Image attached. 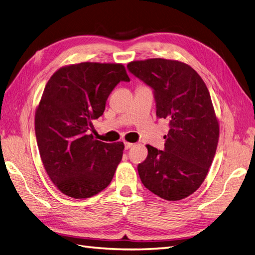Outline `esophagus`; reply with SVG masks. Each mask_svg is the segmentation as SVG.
I'll return each mask as SVG.
<instances>
[{
    "label": "esophagus",
    "mask_w": 255,
    "mask_h": 255,
    "mask_svg": "<svg viewBox=\"0 0 255 255\" xmlns=\"http://www.w3.org/2000/svg\"><path fill=\"white\" fill-rule=\"evenodd\" d=\"M125 145H126V149H129V148H132V146L134 145V143L126 141V142H125Z\"/></svg>",
    "instance_id": "esophagus-1"
}]
</instances>
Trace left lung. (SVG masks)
Returning <instances> with one entry per match:
<instances>
[{"mask_svg": "<svg viewBox=\"0 0 255 255\" xmlns=\"http://www.w3.org/2000/svg\"><path fill=\"white\" fill-rule=\"evenodd\" d=\"M128 69L153 89L156 116L169 121L165 149L146 144L138 165L140 180L168 201L187 198L205 180L217 149L219 123L210 92L194 69L179 60L130 61Z\"/></svg>", "mask_w": 255, "mask_h": 255, "instance_id": "obj_1", "label": "left lung"}]
</instances>
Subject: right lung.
<instances>
[{
  "instance_id": "add662e5",
  "label": "right lung",
  "mask_w": 255,
  "mask_h": 255,
  "mask_svg": "<svg viewBox=\"0 0 255 255\" xmlns=\"http://www.w3.org/2000/svg\"><path fill=\"white\" fill-rule=\"evenodd\" d=\"M121 81V64L81 63L59 68L45 85L35 114L40 157L51 181L68 197L90 198L109 186L125 144L106 143L89 134L106 100Z\"/></svg>"
}]
</instances>
